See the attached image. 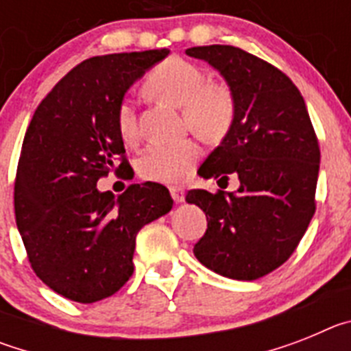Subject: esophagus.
<instances>
[{
  "label": "esophagus",
  "instance_id": "34e87169",
  "mask_svg": "<svg viewBox=\"0 0 351 351\" xmlns=\"http://www.w3.org/2000/svg\"><path fill=\"white\" fill-rule=\"evenodd\" d=\"M170 195H172L173 202L176 204L184 202V188H181V186H172V188H170Z\"/></svg>",
  "mask_w": 351,
  "mask_h": 351
}]
</instances>
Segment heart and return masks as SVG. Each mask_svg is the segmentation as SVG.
<instances>
[{"instance_id":"b5f03b06","label":"heart","mask_w":351,"mask_h":351,"mask_svg":"<svg viewBox=\"0 0 351 351\" xmlns=\"http://www.w3.org/2000/svg\"><path fill=\"white\" fill-rule=\"evenodd\" d=\"M151 96L182 108L186 125L207 138L225 135L234 121V98L223 86H207V77L195 64L170 58L158 64L145 80ZM117 128L125 141L137 137V116L130 100L117 108ZM202 149L191 138L151 144L138 158V173L156 182H179L193 170Z\"/></svg>"}]
</instances>
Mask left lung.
<instances>
[{"mask_svg": "<svg viewBox=\"0 0 351 351\" xmlns=\"http://www.w3.org/2000/svg\"><path fill=\"white\" fill-rule=\"evenodd\" d=\"M186 54L209 63L234 98L230 128L198 176L239 179L234 193L188 191L186 202L207 218L193 253L216 274L258 280L290 258L315 214V130L295 84L267 61L232 45L191 47Z\"/></svg>", "mask_w": 351, "mask_h": 351, "instance_id": "left-lung-1", "label": "left lung"}]
</instances>
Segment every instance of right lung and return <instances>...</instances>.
<instances>
[{
  "mask_svg": "<svg viewBox=\"0 0 351 351\" xmlns=\"http://www.w3.org/2000/svg\"><path fill=\"white\" fill-rule=\"evenodd\" d=\"M169 49L91 58L56 84L33 114L15 179V221L31 267L56 293L91 304L133 274L138 230L173 206L165 186L132 184L119 197L98 179L128 161L117 108ZM121 163L117 165V160Z\"/></svg>",
  "mask_w": 351,
  "mask_h": 351,
  "instance_id": "right-lung-1",
  "label": "right lung"
}]
</instances>
